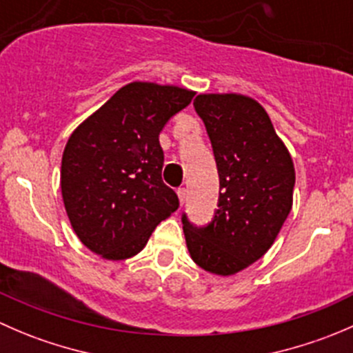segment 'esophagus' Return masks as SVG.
<instances>
[{
    "mask_svg": "<svg viewBox=\"0 0 353 353\" xmlns=\"http://www.w3.org/2000/svg\"><path fill=\"white\" fill-rule=\"evenodd\" d=\"M177 196H179L181 205H184V201H186V196H188L186 188H179V190H177Z\"/></svg>",
    "mask_w": 353,
    "mask_h": 353,
    "instance_id": "1",
    "label": "esophagus"
}]
</instances>
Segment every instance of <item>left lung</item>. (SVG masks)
Returning <instances> with one entry per match:
<instances>
[{
  "instance_id": "left-lung-1",
  "label": "left lung",
  "mask_w": 353,
  "mask_h": 353,
  "mask_svg": "<svg viewBox=\"0 0 353 353\" xmlns=\"http://www.w3.org/2000/svg\"><path fill=\"white\" fill-rule=\"evenodd\" d=\"M193 104L212 141L222 193L210 225L198 229L183 216L184 237L199 268L230 276L275 243L294 203V162L252 97L199 94Z\"/></svg>"
}]
</instances>
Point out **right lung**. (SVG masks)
Instances as JSON below:
<instances>
[{"mask_svg": "<svg viewBox=\"0 0 353 353\" xmlns=\"http://www.w3.org/2000/svg\"><path fill=\"white\" fill-rule=\"evenodd\" d=\"M194 92L177 85L131 81L68 138L61 196L81 244L109 261L137 256L177 194L162 181L159 134Z\"/></svg>", "mask_w": 353, "mask_h": 353, "instance_id": "right-lung-1", "label": "right lung"}]
</instances>
